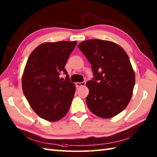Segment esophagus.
Returning <instances> with one entry per match:
<instances>
[{"mask_svg": "<svg viewBox=\"0 0 157 157\" xmlns=\"http://www.w3.org/2000/svg\"><path fill=\"white\" fill-rule=\"evenodd\" d=\"M75 85L77 87H82V86H84L86 85V82H77V83H75Z\"/></svg>", "mask_w": 157, "mask_h": 157, "instance_id": "esophagus-1", "label": "esophagus"}]
</instances>
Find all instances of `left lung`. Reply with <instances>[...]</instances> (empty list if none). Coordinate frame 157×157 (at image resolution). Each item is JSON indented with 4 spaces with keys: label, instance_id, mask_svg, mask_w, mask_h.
I'll list each match as a JSON object with an SVG mask.
<instances>
[{
    "label": "left lung",
    "instance_id": "1",
    "mask_svg": "<svg viewBox=\"0 0 157 157\" xmlns=\"http://www.w3.org/2000/svg\"><path fill=\"white\" fill-rule=\"evenodd\" d=\"M78 46L94 76L86 83L88 109L99 117H113L126 108L133 94L135 73L128 55L117 44L102 40H88Z\"/></svg>",
    "mask_w": 157,
    "mask_h": 157
}]
</instances>
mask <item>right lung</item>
I'll return each instance as SVG.
<instances>
[{
    "instance_id": "add662e5",
    "label": "right lung",
    "mask_w": 157,
    "mask_h": 157,
    "mask_svg": "<svg viewBox=\"0 0 157 157\" xmlns=\"http://www.w3.org/2000/svg\"><path fill=\"white\" fill-rule=\"evenodd\" d=\"M77 41L45 42L29 55L22 76L26 99L40 117L48 121L62 119L74 97L75 86L69 81L65 67ZM63 72L66 80L59 78Z\"/></svg>"
}]
</instances>
